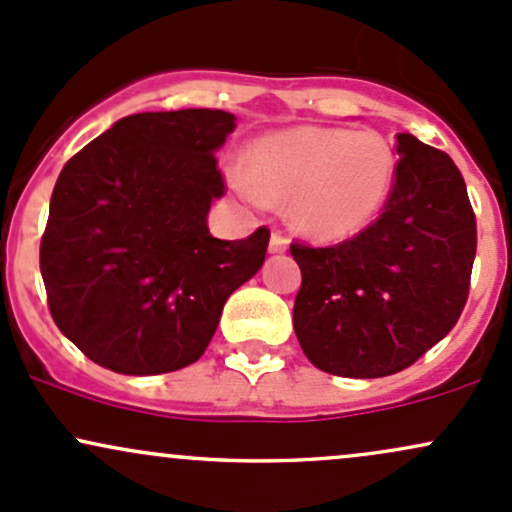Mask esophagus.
Returning a JSON list of instances; mask_svg holds the SVG:
<instances>
[{"mask_svg":"<svg viewBox=\"0 0 512 512\" xmlns=\"http://www.w3.org/2000/svg\"><path fill=\"white\" fill-rule=\"evenodd\" d=\"M287 244H290V239H287V234L280 232V229H273V234H271V246H268V249H271V254H283V251L287 249Z\"/></svg>","mask_w":512,"mask_h":512,"instance_id":"34e87169","label":"esophagus"}]
</instances>
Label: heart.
Masks as SVG:
<instances>
[{
	"label": "heart",
	"mask_w": 512,
	"mask_h": 512,
	"mask_svg": "<svg viewBox=\"0 0 512 512\" xmlns=\"http://www.w3.org/2000/svg\"><path fill=\"white\" fill-rule=\"evenodd\" d=\"M246 200L292 198V220L319 239H346L375 220L392 191L394 154L377 132L295 128L258 142L254 171L237 169Z\"/></svg>",
	"instance_id": "1"
}]
</instances>
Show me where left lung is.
<instances>
[{
	"instance_id": "8db88e82",
	"label": "left lung",
	"mask_w": 512,
	"mask_h": 512,
	"mask_svg": "<svg viewBox=\"0 0 512 512\" xmlns=\"http://www.w3.org/2000/svg\"><path fill=\"white\" fill-rule=\"evenodd\" d=\"M392 191L380 217L333 246L292 241L302 271L292 321L319 370L387 377L416 363L457 324L472 283L476 215L442 149L396 135Z\"/></svg>"
}]
</instances>
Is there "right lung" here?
Masks as SVG:
<instances>
[{"label":"right lung","mask_w":512,"mask_h":512,"mask_svg":"<svg viewBox=\"0 0 512 512\" xmlns=\"http://www.w3.org/2000/svg\"><path fill=\"white\" fill-rule=\"evenodd\" d=\"M232 113H135L62 166L40 239L57 329L120 375L195 363L227 297L266 261L268 227L215 239L208 210L227 191L215 152Z\"/></svg>","instance_id":"1"}]
</instances>
